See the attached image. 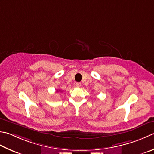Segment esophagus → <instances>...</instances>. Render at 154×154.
<instances>
[{"mask_svg":"<svg viewBox=\"0 0 154 154\" xmlns=\"http://www.w3.org/2000/svg\"><path fill=\"white\" fill-rule=\"evenodd\" d=\"M75 85H76L77 87H80L81 86V83H79V82H77V83H75Z\"/></svg>","mask_w":154,"mask_h":154,"instance_id":"1","label":"esophagus"}]
</instances>
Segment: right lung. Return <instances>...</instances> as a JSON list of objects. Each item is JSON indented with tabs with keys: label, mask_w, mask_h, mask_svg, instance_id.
<instances>
[{
	"label": "right lung",
	"mask_w": 154,
	"mask_h": 154,
	"mask_svg": "<svg viewBox=\"0 0 154 154\" xmlns=\"http://www.w3.org/2000/svg\"><path fill=\"white\" fill-rule=\"evenodd\" d=\"M57 91H61V90H57Z\"/></svg>",
	"instance_id": "obj_1"
}]
</instances>
